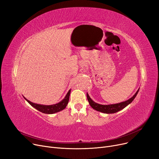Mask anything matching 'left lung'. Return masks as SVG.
<instances>
[{"label": "left lung", "mask_w": 159, "mask_h": 159, "mask_svg": "<svg viewBox=\"0 0 159 159\" xmlns=\"http://www.w3.org/2000/svg\"><path fill=\"white\" fill-rule=\"evenodd\" d=\"M139 91V89L137 90L135 94L133 95L131 98L128 99V101H126L122 102H120L118 104H115L102 105V104H97V103L95 102L93 100L89 97V96L88 93H87V98H88V101L89 102V104H90V106H91V107L93 108V109H94L98 111L104 113H107V114L115 113L119 111L122 110L125 107H126L128 104H129L137 96Z\"/></svg>", "instance_id": "8db88e82"}]
</instances>
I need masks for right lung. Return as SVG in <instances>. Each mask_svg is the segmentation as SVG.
<instances>
[{
  "label": "right lung",
  "mask_w": 159,
  "mask_h": 159,
  "mask_svg": "<svg viewBox=\"0 0 159 159\" xmlns=\"http://www.w3.org/2000/svg\"><path fill=\"white\" fill-rule=\"evenodd\" d=\"M70 92H71V89L68 91V93L66 94V97L64 98L60 102H58L57 104H53V105H43V104H35V103H33L28 101V99H26L24 97V98L26 100L27 102L33 107H35V109L39 110V111L44 113L46 114H53L57 112H58L60 111L63 110L65 109V107L66 106L68 105V103L69 102V98H70Z\"/></svg>",
  "instance_id": "right-lung-1"
}]
</instances>
